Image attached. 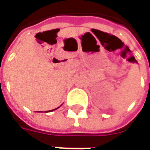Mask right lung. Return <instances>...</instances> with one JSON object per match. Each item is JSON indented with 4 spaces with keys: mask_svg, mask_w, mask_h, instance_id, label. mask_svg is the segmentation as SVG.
<instances>
[{
    "mask_svg": "<svg viewBox=\"0 0 150 150\" xmlns=\"http://www.w3.org/2000/svg\"><path fill=\"white\" fill-rule=\"evenodd\" d=\"M57 108H55V109H53V110H50V112H52V111H54V110H56Z\"/></svg>",
    "mask_w": 150,
    "mask_h": 150,
    "instance_id": "add662e5",
    "label": "right lung"
}]
</instances>
